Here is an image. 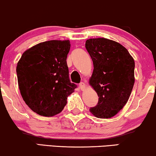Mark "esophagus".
Returning a JSON list of instances; mask_svg holds the SVG:
<instances>
[{"label":"esophagus","mask_w":156,"mask_h":156,"mask_svg":"<svg viewBox=\"0 0 156 156\" xmlns=\"http://www.w3.org/2000/svg\"><path fill=\"white\" fill-rule=\"evenodd\" d=\"M80 88L81 89V90H84L85 89V84L84 83V82H81V83H80Z\"/></svg>","instance_id":"34e87169"}]
</instances>
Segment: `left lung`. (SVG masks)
Listing matches in <instances>:
<instances>
[{"mask_svg": "<svg viewBox=\"0 0 156 156\" xmlns=\"http://www.w3.org/2000/svg\"><path fill=\"white\" fill-rule=\"evenodd\" d=\"M85 48L94 68L90 85L99 97L90 111L96 118H110L129 100L135 80L134 60L123 46L107 38L87 39Z\"/></svg>", "mask_w": 156, "mask_h": 156, "instance_id": "left-lung-1", "label": "left lung"}]
</instances>
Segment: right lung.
<instances>
[{
    "label": "right lung",
    "mask_w": 156,
    "mask_h": 156,
    "mask_svg": "<svg viewBox=\"0 0 156 156\" xmlns=\"http://www.w3.org/2000/svg\"><path fill=\"white\" fill-rule=\"evenodd\" d=\"M70 41H44L25 51L16 66L18 85L24 101L36 114L52 117L66 105L77 85L69 79L66 58Z\"/></svg>",
    "instance_id": "obj_1"
}]
</instances>
